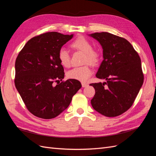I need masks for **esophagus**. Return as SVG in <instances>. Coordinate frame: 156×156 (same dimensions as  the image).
Segmentation results:
<instances>
[{"instance_id": "esophagus-1", "label": "esophagus", "mask_w": 156, "mask_h": 156, "mask_svg": "<svg viewBox=\"0 0 156 156\" xmlns=\"http://www.w3.org/2000/svg\"><path fill=\"white\" fill-rule=\"evenodd\" d=\"M88 86V84L84 83H82V87H87Z\"/></svg>"}]
</instances>
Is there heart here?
<instances>
[{"instance_id": "b5f03b06", "label": "heart", "mask_w": 156, "mask_h": 156, "mask_svg": "<svg viewBox=\"0 0 156 156\" xmlns=\"http://www.w3.org/2000/svg\"><path fill=\"white\" fill-rule=\"evenodd\" d=\"M73 49L81 51L84 53L83 63H88L92 66H96L100 61V54L98 51L92 49V45L87 38L83 36L77 37L70 45ZM58 59L60 63L64 67L68 68L71 65V59L68 52L65 49H61L58 52ZM92 74V70L88 65L81 67H75L68 72V77L85 82Z\"/></svg>"}]
</instances>
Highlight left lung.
<instances>
[{"label":"left lung","instance_id":"obj_1","mask_svg":"<svg viewBox=\"0 0 156 156\" xmlns=\"http://www.w3.org/2000/svg\"><path fill=\"white\" fill-rule=\"evenodd\" d=\"M89 36L103 49V60L96 76L107 81L90 84L96 91L92 106L105 116H119L132 106L143 84L140 56L123 37L104 32Z\"/></svg>","mask_w":156,"mask_h":156}]
</instances>
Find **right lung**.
<instances>
[{
    "instance_id": "obj_1",
    "label": "right lung",
    "mask_w": 156,
    "mask_h": 156,
    "mask_svg": "<svg viewBox=\"0 0 156 156\" xmlns=\"http://www.w3.org/2000/svg\"><path fill=\"white\" fill-rule=\"evenodd\" d=\"M73 36L56 32L44 33L28 41L17 56L15 85L27 109L37 117L57 116L81 88V83L72 79L54 84L64 77L58 52Z\"/></svg>"
}]
</instances>
